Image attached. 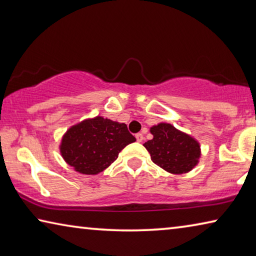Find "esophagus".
<instances>
[{
  "label": "esophagus",
  "mask_w": 256,
  "mask_h": 256,
  "mask_svg": "<svg viewBox=\"0 0 256 256\" xmlns=\"http://www.w3.org/2000/svg\"><path fill=\"white\" fill-rule=\"evenodd\" d=\"M136 141L138 142H142V140H144V134H142V133H136Z\"/></svg>",
  "instance_id": "obj_1"
}]
</instances>
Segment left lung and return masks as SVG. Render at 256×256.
<instances>
[{"mask_svg": "<svg viewBox=\"0 0 256 256\" xmlns=\"http://www.w3.org/2000/svg\"><path fill=\"white\" fill-rule=\"evenodd\" d=\"M154 138L144 144L151 160L170 174H186L200 162L201 146L196 138L170 123L150 128Z\"/></svg>", "mask_w": 256, "mask_h": 256, "instance_id": "left-lung-1", "label": "left lung"}]
</instances>
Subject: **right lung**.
Masks as SVG:
<instances>
[{
	"instance_id": "1",
	"label": "right lung",
	"mask_w": 256,
	"mask_h": 256,
	"mask_svg": "<svg viewBox=\"0 0 256 256\" xmlns=\"http://www.w3.org/2000/svg\"><path fill=\"white\" fill-rule=\"evenodd\" d=\"M136 141L126 124L94 116L72 125L63 134L60 152L76 172L97 175L118 159L125 146Z\"/></svg>"
}]
</instances>
